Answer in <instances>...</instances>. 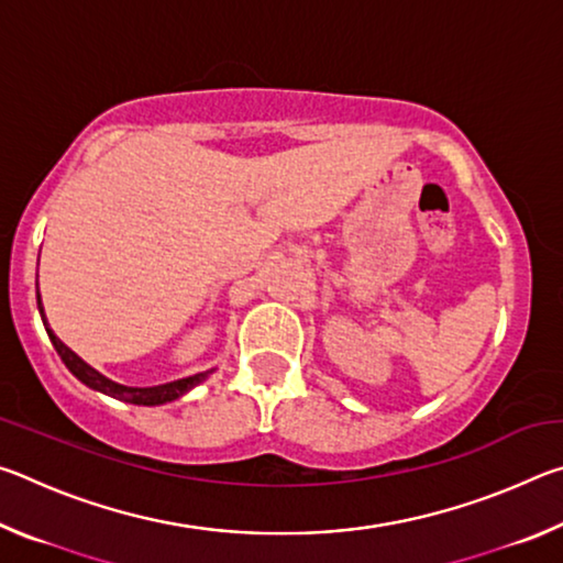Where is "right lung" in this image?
I'll return each mask as SVG.
<instances>
[{
    "instance_id": "1",
    "label": "right lung",
    "mask_w": 563,
    "mask_h": 563,
    "mask_svg": "<svg viewBox=\"0 0 563 563\" xmlns=\"http://www.w3.org/2000/svg\"><path fill=\"white\" fill-rule=\"evenodd\" d=\"M36 305H40V316L42 322L46 328V335H49L54 350L59 352V357L66 367H69V373L81 379L84 385L97 389V393H103L109 397H117L121 402H131V405H144V407H156V405H166V402H174V399L184 397L188 389H194L196 385H201L203 379L213 373V369H206V373H198V375H190L184 379H174V383H166V385H154V387H126V385H119L113 383V379L103 377L99 369H93L91 365H87L79 355H76L74 350H69L64 345V342L54 335V330L46 325V316H44V305H42V295L36 290Z\"/></svg>"
}]
</instances>
